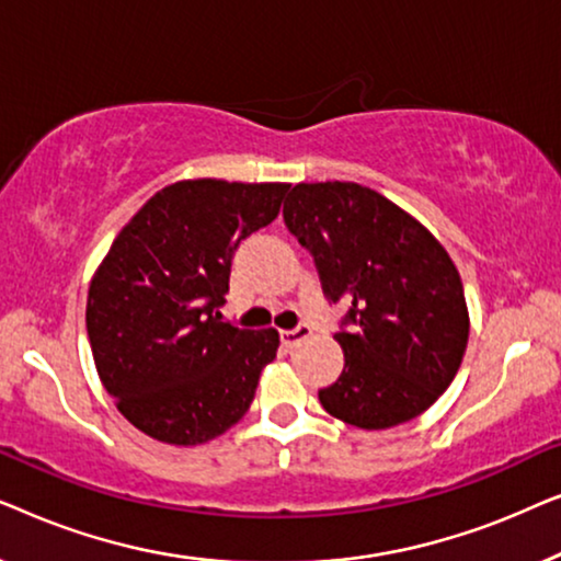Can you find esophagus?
<instances>
[{
    "label": "esophagus",
    "instance_id": "esophagus-1",
    "mask_svg": "<svg viewBox=\"0 0 561 561\" xmlns=\"http://www.w3.org/2000/svg\"><path fill=\"white\" fill-rule=\"evenodd\" d=\"M309 334H311L309 324H298L294 329H286V332H280V340H283V344H286V347H296V344L306 340Z\"/></svg>",
    "mask_w": 561,
    "mask_h": 561
}]
</instances>
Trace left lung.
Listing matches in <instances>:
<instances>
[{
  "label": "left lung",
  "instance_id": "left-lung-1",
  "mask_svg": "<svg viewBox=\"0 0 561 561\" xmlns=\"http://www.w3.org/2000/svg\"><path fill=\"white\" fill-rule=\"evenodd\" d=\"M283 219L311 252L327 301L350 304L334 334L344 370L319 390L324 411L367 432L416 419L455 380L470 334L447 250L359 183H298Z\"/></svg>",
  "mask_w": 561,
  "mask_h": 561
}]
</instances>
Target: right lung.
Masks as SVG:
<instances>
[{
  "label": "right lung",
  "instance_id": "obj_1",
  "mask_svg": "<svg viewBox=\"0 0 561 561\" xmlns=\"http://www.w3.org/2000/svg\"><path fill=\"white\" fill-rule=\"evenodd\" d=\"M288 183L165 186L129 219L91 280L87 332L106 393L165 444H202L248 413L275 329L221 321L232 257L278 217Z\"/></svg>",
  "mask_w": 561,
  "mask_h": 561
}]
</instances>
